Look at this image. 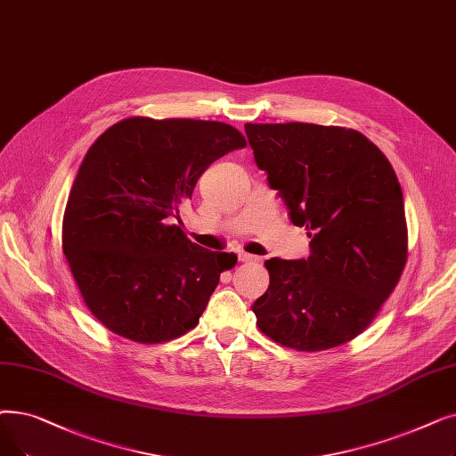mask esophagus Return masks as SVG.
I'll use <instances>...</instances> for the list:
<instances>
[{
	"label": "esophagus",
	"instance_id": "obj_1",
	"mask_svg": "<svg viewBox=\"0 0 456 456\" xmlns=\"http://www.w3.org/2000/svg\"><path fill=\"white\" fill-rule=\"evenodd\" d=\"M239 261H242V263H259L261 256L246 253V251H239Z\"/></svg>",
	"mask_w": 456,
	"mask_h": 456
}]
</instances>
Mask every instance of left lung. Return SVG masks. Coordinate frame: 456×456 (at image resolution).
Listing matches in <instances>:
<instances>
[{
  "mask_svg": "<svg viewBox=\"0 0 456 456\" xmlns=\"http://www.w3.org/2000/svg\"><path fill=\"white\" fill-rule=\"evenodd\" d=\"M255 164L268 173L307 259L266 261L268 290L251 305L275 343L316 352L374 321L408 259L403 190L384 152L360 132L309 123L246 126Z\"/></svg>",
  "mask_w": 456,
  "mask_h": 456,
  "instance_id": "1",
  "label": "left lung"
}]
</instances>
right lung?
<instances>
[{"instance_id": "add662e5", "label": "right lung", "mask_w": 456, "mask_h": 456, "mask_svg": "<svg viewBox=\"0 0 456 456\" xmlns=\"http://www.w3.org/2000/svg\"><path fill=\"white\" fill-rule=\"evenodd\" d=\"M244 147L225 123L149 117L115 123L91 145L69 193L63 253L108 330L154 345L200 322L236 255L193 244L175 222L205 169Z\"/></svg>"}]
</instances>
